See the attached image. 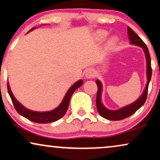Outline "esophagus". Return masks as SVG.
Here are the masks:
<instances>
[{"mask_svg":"<svg viewBox=\"0 0 160 160\" xmlns=\"http://www.w3.org/2000/svg\"><path fill=\"white\" fill-rule=\"evenodd\" d=\"M85 77H86V78H88V79H91V78H94L95 73H94V70L91 69V68L87 70L86 72V73H85Z\"/></svg>","mask_w":160,"mask_h":160,"instance_id":"esophagus-1","label":"esophagus"}]
</instances>
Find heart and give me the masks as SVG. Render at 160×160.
I'll return each instance as SVG.
<instances>
[{
	"label": "heart",
	"mask_w": 160,
	"mask_h": 160,
	"mask_svg": "<svg viewBox=\"0 0 160 160\" xmlns=\"http://www.w3.org/2000/svg\"><path fill=\"white\" fill-rule=\"evenodd\" d=\"M107 35H108V34H107V32L105 31H98L97 32V37H98L100 40H103L104 38H106ZM116 43H117V40L115 39V38H113V39L110 40L108 45L110 47H114Z\"/></svg>",
	"instance_id": "1"
}]
</instances>
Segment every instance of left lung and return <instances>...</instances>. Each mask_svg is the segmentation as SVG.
Listing matches in <instances>:
<instances>
[{
  "label": "left lung",
  "mask_w": 160,
  "mask_h": 160,
  "mask_svg": "<svg viewBox=\"0 0 160 160\" xmlns=\"http://www.w3.org/2000/svg\"><path fill=\"white\" fill-rule=\"evenodd\" d=\"M128 34L129 40H130L131 43L134 44V45L140 46L143 48V51L145 52V58H146V62H147V78L148 81L146 86H145L144 92H143L142 94L141 95L140 98L128 106H126L123 108L118 109V110H109V109L106 108V107L103 106L101 101V94H102V83L100 80H97L96 83L98 85V94H97V99H96V104H97V108L98 111L101 116L104 118L107 119L109 120H121L123 119L126 118V117H130L134 113L137 112L138 109L140 108L141 106H143L145 103V100H146L147 95H148V85L149 82H150L151 78V74H152V68H151V57L150 54H149L148 48L147 46L143 42V40L137 35L135 32L131 29L130 27H128Z\"/></svg>",
  "instance_id": "8db88e82"
}]
</instances>
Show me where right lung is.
<instances>
[{"label":"right lung","instance_id":"add662e5","mask_svg":"<svg viewBox=\"0 0 160 160\" xmlns=\"http://www.w3.org/2000/svg\"><path fill=\"white\" fill-rule=\"evenodd\" d=\"M34 29H35V28H32L30 31H32V30H33ZM82 82H83V81H82V80H78V82H76L75 83L68 89L60 106H58V108L54 109V110L46 112H33V111L29 110V109L25 108L23 106H22V105L16 100L15 97H14L13 94L12 93L9 82L7 83V89L10 98H11V100L12 101L14 107H15V110L17 111L18 114H20L23 117H25V118L28 119V120H31L34 122L48 123L60 120V118H62V117L65 115L66 111H67L68 109V104H69L71 97H72V94L74 92V91L77 90L79 87L82 86Z\"/></svg>","mask_w":160,"mask_h":160}]
</instances>
